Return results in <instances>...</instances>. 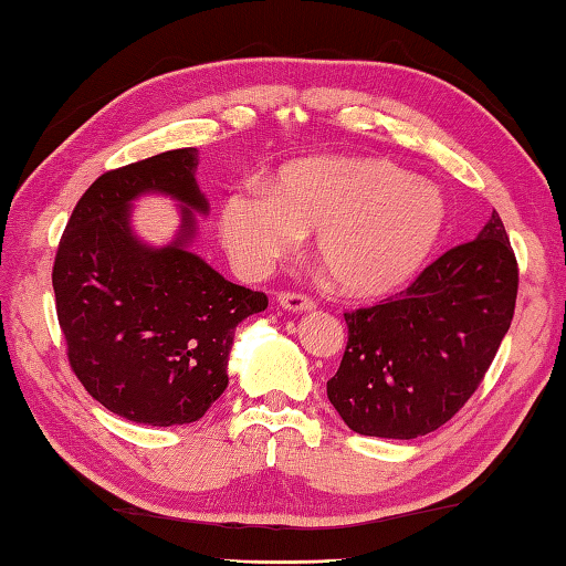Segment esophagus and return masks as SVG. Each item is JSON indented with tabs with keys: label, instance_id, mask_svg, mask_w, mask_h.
I'll return each mask as SVG.
<instances>
[{
	"label": "esophagus",
	"instance_id": "34e87169",
	"mask_svg": "<svg viewBox=\"0 0 566 566\" xmlns=\"http://www.w3.org/2000/svg\"><path fill=\"white\" fill-rule=\"evenodd\" d=\"M276 304H280L284 311H292V314H308V311L316 308V302L302 294H280L276 296Z\"/></svg>",
	"mask_w": 566,
	"mask_h": 566
}]
</instances>
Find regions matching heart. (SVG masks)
Masks as SVG:
<instances>
[{"label": "heart", "mask_w": 566, "mask_h": 566, "mask_svg": "<svg viewBox=\"0 0 566 566\" xmlns=\"http://www.w3.org/2000/svg\"><path fill=\"white\" fill-rule=\"evenodd\" d=\"M448 201L438 185L379 158H304L270 189L245 185L221 203L219 233L245 276H262L314 233L316 258L347 296L401 290L436 252Z\"/></svg>", "instance_id": "b5f03b06"}]
</instances>
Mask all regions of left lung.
<instances>
[{
  "label": "left lung",
  "mask_w": 566,
  "mask_h": 566,
  "mask_svg": "<svg viewBox=\"0 0 566 566\" xmlns=\"http://www.w3.org/2000/svg\"><path fill=\"white\" fill-rule=\"evenodd\" d=\"M518 268L494 211L474 240L444 252L399 296L345 314L347 347L328 379L345 426L413 440L460 411L509 333Z\"/></svg>",
  "instance_id": "8db88e82"
}]
</instances>
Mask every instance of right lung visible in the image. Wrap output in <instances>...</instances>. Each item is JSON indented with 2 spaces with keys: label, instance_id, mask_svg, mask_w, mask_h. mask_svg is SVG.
I'll list each match as a JSON object with an SVG mask.
<instances>
[{
  "label": "right lung",
  "instance_id": "right-lung-1",
  "mask_svg": "<svg viewBox=\"0 0 566 566\" xmlns=\"http://www.w3.org/2000/svg\"><path fill=\"white\" fill-rule=\"evenodd\" d=\"M197 148L153 155L104 172L84 191L60 238L53 292L67 357L82 387L112 413L143 426L195 423L228 387L235 326L268 296L228 282L189 245L209 199ZM170 196L180 226L170 244H146L135 201Z\"/></svg>",
  "mask_w": 566,
  "mask_h": 566
}]
</instances>
